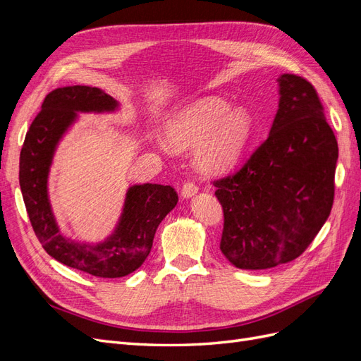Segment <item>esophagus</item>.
<instances>
[{
    "instance_id": "1",
    "label": "esophagus",
    "mask_w": 361,
    "mask_h": 361,
    "mask_svg": "<svg viewBox=\"0 0 361 361\" xmlns=\"http://www.w3.org/2000/svg\"><path fill=\"white\" fill-rule=\"evenodd\" d=\"M197 191H199L197 185L192 183V182L183 183V187H182V190H180V192H182V197H183V199H190V197H192L194 194H197Z\"/></svg>"
}]
</instances>
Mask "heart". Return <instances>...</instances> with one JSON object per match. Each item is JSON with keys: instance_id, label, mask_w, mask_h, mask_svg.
Segmentation results:
<instances>
[{"instance_id": "1", "label": "heart", "mask_w": 361, "mask_h": 361, "mask_svg": "<svg viewBox=\"0 0 361 361\" xmlns=\"http://www.w3.org/2000/svg\"><path fill=\"white\" fill-rule=\"evenodd\" d=\"M253 128L245 108H228L220 97L185 106L167 125V140L158 138L164 152L195 147V167L206 176L231 169L241 157Z\"/></svg>"}]
</instances>
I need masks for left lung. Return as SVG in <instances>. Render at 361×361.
Masks as SVG:
<instances>
[{"mask_svg":"<svg viewBox=\"0 0 361 361\" xmlns=\"http://www.w3.org/2000/svg\"><path fill=\"white\" fill-rule=\"evenodd\" d=\"M268 138L233 176L215 180L224 212L220 248L241 269H267L304 253L331 212L337 140L314 87L280 75Z\"/></svg>","mask_w":361,"mask_h":361,"instance_id":"8db88e82","label":"left lung"}]
</instances>
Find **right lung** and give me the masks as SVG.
<instances>
[{
  "label": "right lung",
  "mask_w": 361,
  "mask_h": 361,
  "mask_svg": "<svg viewBox=\"0 0 361 361\" xmlns=\"http://www.w3.org/2000/svg\"><path fill=\"white\" fill-rule=\"evenodd\" d=\"M116 110L118 102L96 87L69 85L52 90L32 120L19 158L20 191L42 247L63 265L102 279L125 277L143 265L159 223L178 203V192L170 185H133L114 232L105 241L87 244L63 236L48 195L54 154L78 113Z\"/></svg>",
  "instance_id": "obj_1"
}]
</instances>
